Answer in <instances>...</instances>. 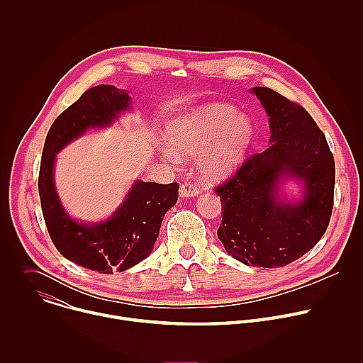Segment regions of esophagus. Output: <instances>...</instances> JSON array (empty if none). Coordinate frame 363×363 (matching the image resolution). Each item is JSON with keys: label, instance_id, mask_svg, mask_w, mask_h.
Masks as SVG:
<instances>
[{"label": "esophagus", "instance_id": "obj_1", "mask_svg": "<svg viewBox=\"0 0 363 363\" xmlns=\"http://www.w3.org/2000/svg\"><path fill=\"white\" fill-rule=\"evenodd\" d=\"M199 194L196 186L194 184H182L179 188V196L181 198H194Z\"/></svg>", "mask_w": 363, "mask_h": 363}]
</instances>
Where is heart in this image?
<instances>
[{
    "instance_id": "b5f03b06",
    "label": "heart",
    "mask_w": 363,
    "mask_h": 363,
    "mask_svg": "<svg viewBox=\"0 0 363 363\" xmlns=\"http://www.w3.org/2000/svg\"><path fill=\"white\" fill-rule=\"evenodd\" d=\"M168 145L161 146L167 160L195 157L196 171L206 181L233 175L247 157L254 139L250 118L225 103H210L172 118L165 126Z\"/></svg>"
}]
</instances>
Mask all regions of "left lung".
<instances>
[{"label": "left lung", "instance_id": "1", "mask_svg": "<svg viewBox=\"0 0 363 363\" xmlns=\"http://www.w3.org/2000/svg\"><path fill=\"white\" fill-rule=\"evenodd\" d=\"M250 91L270 118V146L217 186L223 205L217 235L235 260L274 269L297 260L325 234L333 210L335 160L304 108L269 87ZM286 180L302 185L298 199H286Z\"/></svg>", "mask_w": 363, "mask_h": 363}]
</instances>
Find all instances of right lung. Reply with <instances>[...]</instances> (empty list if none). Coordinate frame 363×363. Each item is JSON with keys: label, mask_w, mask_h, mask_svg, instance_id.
<instances>
[{"label": "right lung", "mask_w": 363, "mask_h": 363, "mask_svg": "<svg viewBox=\"0 0 363 363\" xmlns=\"http://www.w3.org/2000/svg\"><path fill=\"white\" fill-rule=\"evenodd\" d=\"M132 109L123 89L99 84L86 90L51 125L41 155L38 194L51 241L80 267L113 274L125 272L152 252L167 211L177 203L179 185L135 181L118 210L105 221L84 223L67 214L56 191L57 153L89 129L111 126Z\"/></svg>", "instance_id": "add662e5"}]
</instances>
